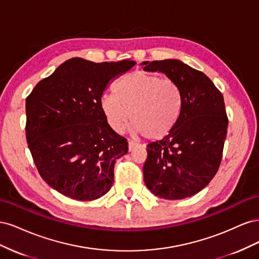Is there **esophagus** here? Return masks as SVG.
I'll return each mask as SVG.
<instances>
[{"label":"esophagus","instance_id":"34e87169","mask_svg":"<svg viewBox=\"0 0 259 259\" xmlns=\"http://www.w3.org/2000/svg\"><path fill=\"white\" fill-rule=\"evenodd\" d=\"M136 146V143L133 142V140H128V150L132 151L133 149H134V147Z\"/></svg>","mask_w":259,"mask_h":259}]
</instances>
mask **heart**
I'll return each mask as SVG.
<instances>
[{
  "instance_id": "obj_1",
  "label": "heart",
  "mask_w": 259,
  "mask_h": 259,
  "mask_svg": "<svg viewBox=\"0 0 259 259\" xmlns=\"http://www.w3.org/2000/svg\"><path fill=\"white\" fill-rule=\"evenodd\" d=\"M182 106V92L174 81L143 70L125 74L115 84V94L100 98L101 111L115 132H122L131 117L134 131L148 140L169 134Z\"/></svg>"
}]
</instances>
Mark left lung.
<instances>
[{
    "instance_id": "8db88e82",
    "label": "left lung",
    "mask_w": 259,
    "mask_h": 259,
    "mask_svg": "<svg viewBox=\"0 0 259 259\" xmlns=\"http://www.w3.org/2000/svg\"><path fill=\"white\" fill-rule=\"evenodd\" d=\"M146 71L174 81L183 95L178 122L168 135L147 146L144 180L166 200L192 197L208 185L222 161L228 128L223 94L201 71L177 59L144 61Z\"/></svg>"
}]
</instances>
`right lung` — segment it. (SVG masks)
Returning <instances> with one entry per match:
<instances>
[{
  "label": "right lung",
  "instance_id": "1",
  "mask_svg": "<svg viewBox=\"0 0 259 259\" xmlns=\"http://www.w3.org/2000/svg\"><path fill=\"white\" fill-rule=\"evenodd\" d=\"M136 65L124 59L93 62L71 58L38 82L26 99V137L46 184L79 201L111 189L116 159L128 143L111 128L100 98L112 80Z\"/></svg>",
  "mask_w": 259,
  "mask_h": 259
}]
</instances>
